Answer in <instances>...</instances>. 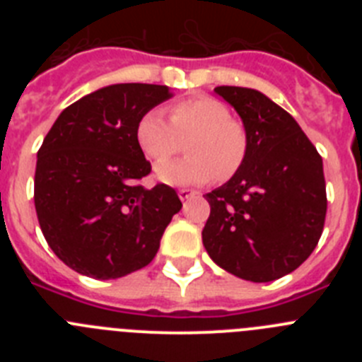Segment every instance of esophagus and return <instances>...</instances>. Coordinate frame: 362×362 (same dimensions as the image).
<instances>
[{
    "label": "esophagus",
    "mask_w": 362,
    "mask_h": 362,
    "mask_svg": "<svg viewBox=\"0 0 362 362\" xmlns=\"http://www.w3.org/2000/svg\"><path fill=\"white\" fill-rule=\"evenodd\" d=\"M177 196L181 201H187V199H190L192 196H196V192L190 190V188H179Z\"/></svg>",
    "instance_id": "obj_1"
}]
</instances>
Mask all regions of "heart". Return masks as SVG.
Listing matches in <instances>:
<instances>
[{
    "label": "heart",
    "mask_w": 362,
    "mask_h": 362,
    "mask_svg": "<svg viewBox=\"0 0 362 362\" xmlns=\"http://www.w3.org/2000/svg\"><path fill=\"white\" fill-rule=\"evenodd\" d=\"M190 135L189 158L163 163L156 168L166 185H201L216 175L226 181L243 166L248 153V134L241 121L219 99L210 95L185 99L172 107L170 121L159 108H150L139 117L136 139L153 163H162L180 148V139Z\"/></svg>",
    "instance_id": "1"
}]
</instances>
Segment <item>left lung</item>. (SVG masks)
Masks as SVG:
<instances>
[{"instance_id":"left-lung-1","label":"left lung","mask_w":362,"mask_h":362,"mask_svg":"<svg viewBox=\"0 0 362 362\" xmlns=\"http://www.w3.org/2000/svg\"><path fill=\"white\" fill-rule=\"evenodd\" d=\"M241 116L248 153L233 177L206 194L203 245L233 276L268 283L305 263L326 217L322 158L297 121L254 88L217 86Z\"/></svg>"}]
</instances>
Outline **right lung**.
Returning <instances> with one entry per match:
<instances>
[{"label":"right lung","instance_id":"obj_1","mask_svg":"<svg viewBox=\"0 0 362 362\" xmlns=\"http://www.w3.org/2000/svg\"><path fill=\"white\" fill-rule=\"evenodd\" d=\"M165 85L121 83L85 95L59 114L37 150L34 204L41 232L66 267L117 279L156 257L163 232L181 210L139 148V117L172 98Z\"/></svg>","mask_w":362,"mask_h":362}]
</instances>
